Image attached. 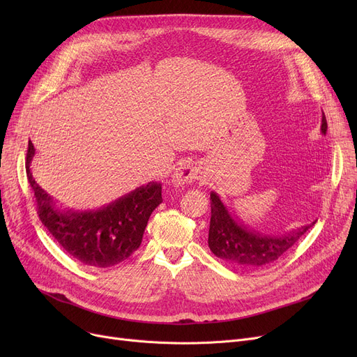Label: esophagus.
<instances>
[{
	"mask_svg": "<svg viewBox=\"0 0 357 357\" xmlns=\"http://www.w3.org/2000/svg\"><path fill=\"white\" fill-rule=\"evenodd\" d=\"M202 175L201 166L195 162H183L181 163L172 176V182L175 185H183V183H191L199 179Z\"/></svg>",
	"mask_w": 357,
	"mask_h": 357,
	"instance_id": "34e87169",
	"label": "esophagus"
}]
</instances>
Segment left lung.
Returning a JSON list of instances; mask_svg holds the SVG:
<instances>
[{
    "instance_id": "1",
    "label": "left lung",
    "mask_w": 357,
    "mask_h": 357,
    "mask_svg": "<svg viewBox=\"0 0 357 357\" xmlns=\"http://www.w3.org/2000/svg\"><path fill=\"white\" fill-rule=\"evenodd\" d=\"M327 120L323 112L321 133L326 135ZM211 221L208 246L211 252L227 264L241 269L268 266L294 248L315 221L287 236H266L237 222L215 192H211Z\"/></svg>"
}]
</instances>
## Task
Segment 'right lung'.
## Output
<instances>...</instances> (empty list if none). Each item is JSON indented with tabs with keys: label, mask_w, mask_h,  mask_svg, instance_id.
Wrapping results in <instances>:
<instances>
[{
	"label": "right lung",
	"mask_w": 357,
	"mask_h": 357,
	"mask_svg": "<svg viewBox=\"0 0 357 357\" xmlns=\"http://www.w3.org/2000/svg\"><path fill=\"white\" fill-rule=\"evenodd\" d=\"M34 146L29 142L26 172L34 192L37 214L45 227L75 260L93 268H109L140 246L150 214L162 202V185L149 182L96 211H61L30 172Z\"/></svg>",
	"instance_id": "obj_1"
}]
</instances>
